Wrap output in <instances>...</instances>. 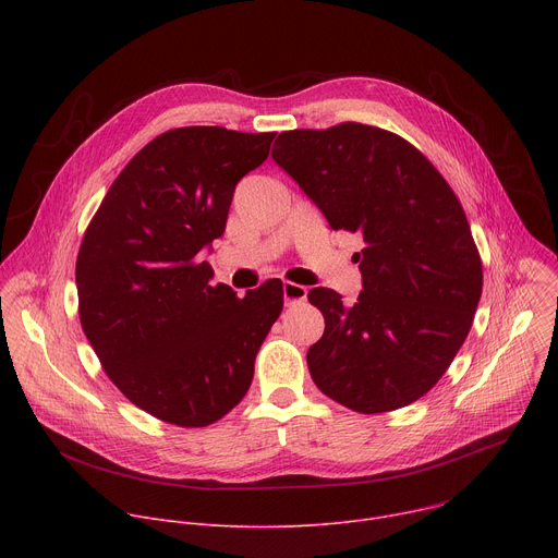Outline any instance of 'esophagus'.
<instances>
[{
	"mask_svg": "<svg viewBox=\"0 0 558 558\" xmlns=\"http://www.w3.org/2000/svg\"><path fill=\"white\" fill-rule=\"evenodd\" d=\"M282 295H284V304L302 302V300H306V287L295 284V282H284L282 284Z\"/></svg>",
	"mask_w": 558,
	"mask_h": 558,
	"instance_id": "34e87169",
	"label": "esophagus"
}]
</instances>
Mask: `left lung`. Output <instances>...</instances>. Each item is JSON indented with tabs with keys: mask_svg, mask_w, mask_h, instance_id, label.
Returning <instances> with one entry per match:
<instances>
[{
	"mask_svg": "<svg viewBox=\"0 0 558 558\" xmlns=\"http://www.w3.org/2000/svg\"><path fill=\"white\" fill-rule=\"evenodd\" d=\"M271 156L333 229L364 238L353 306L333 289L308 291L325 315L306 353L315 386L364 415L413 404L454 360L482 298L459 198L417 147L373 125L282 132Z\"/></svg>",
	"mask_w": 558,
	"mask_h": 558,
	"instance_id": "obj_1",
	"label": "left lung"
}]
</instances>
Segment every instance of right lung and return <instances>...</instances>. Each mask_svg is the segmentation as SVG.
<instances>
[{
	"label": "right lung",
	"instance_id": "1",
	"mask_svg": "<svg viewBox=\"0 0 558 558\" xmlns=\"http://www.w3.org/2000/svg\"><path fill=\"white\" fill-rule=\"evenodd\" d=\"M276 132L192 125L149 141L110 185L76 256L78 317L101 366L141 411L183 428L243 400L282 311V282L245 298L211 287L205 247L233 190L265 163Z\"/></svg>",
	"mask_w": 558,
	"mask_h": 558
}]
</instances>
